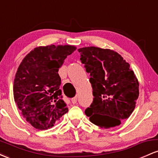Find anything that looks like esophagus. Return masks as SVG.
Returning <instances> with one entry per match:
<instances>
[{
  "label": "esophagus",
  "instance_id": "obj_1",
  "mask_svg": "<svg viewBox=\"0 0 158 158\" xmlns=\"http://www.w3.org/2000/svg\"><path fill=\"white\" fill-rule=\"evenodd\" d=\"M71 102H72V103H73V104H77V97H73V99H71Z\"/></svg>",
  "mask_w": 158,
  "mask_h": 158
}]
</instances>
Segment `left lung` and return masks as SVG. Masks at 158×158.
Masks as SVG:
<instances>
[{
    "instance_id": "1",
    "label": "left lung",
    "mask_w": 158,
    "mask_h": 158,
    "mask_svg": "<svg viewBox=\"0 0 158 158\" xmlns=\"http://www.w3.org/2000/svg\"><path fill=\"white\" fill-rule=\"evenodd\" d=\"M78 51L93 88V102L85 114L101 128L119 126L130 117L138 98L139 82L135 73L114 50L88 47Z\"/></svg>"
}]
</instances>
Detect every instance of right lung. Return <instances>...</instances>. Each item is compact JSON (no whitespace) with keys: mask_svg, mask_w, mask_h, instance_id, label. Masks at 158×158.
Here are the masks:
<instances>
[{"mask_svg":"<svg viewBox=\"0 0 158 158\" xmlns=\"http://www.w3.org/2000/svg\"><path fill=\"white\" fill-rule=\"evenodd\" d=\"M76 48L70 45L39 47L25 56L14 80L15 102L34 128H52L68 111L59 89V69Z\"/></svg>","mask_w":158,"mask_h":158,"instance_id":"1","label":"right lung"}]
</instances>
